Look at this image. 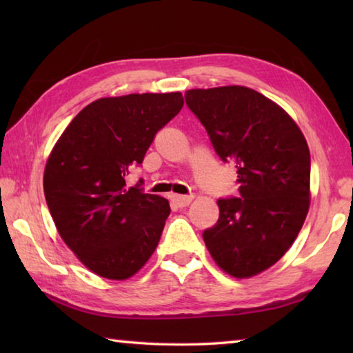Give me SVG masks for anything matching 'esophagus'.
Returning a JSON list of instances; mask_svg holds the SVG:
<instances>
[{
  "mask_svg": "<svg viewBox=\"0 0 353 353\" xmlns=\"http://www.w3.org/2000/svg\"><path fill=\"white\" fill-rule=\"evenodd\" d=\"M193 201V196H181V194H172V202L177 207H187Z\"/></svg>",
  "mask_w": 353,
  "mask_h": 353,
  "instance_id": "1",
  "label": "esophagus"
}]
</instances>
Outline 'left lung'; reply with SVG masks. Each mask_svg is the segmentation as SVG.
<instances>
[{"label": "left lung", "mask_w": 353, "mask_h": 353, "mask_svg": "<svg viewBox=\"0 0 353 353\" xmlns=\"http://www.w3.org/2000/svg\"><path fill=\"white\" fill-rule=\"evenodd\" d=\"M185 103L219 157L235 163L240 183L241 198L218 201V223L202 238L224 272L254 277L282 259L307 218V140L282 107L252 88H193Z\"/></svg>", "instance_id": "left-lung-1"}]
</instances>
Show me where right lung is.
<instances>
[{
	"label": "right lung",
	"mask_w": 353,
	"mask_h": 353,
	"mask_svg": "<svg viewBox=\"0 0 353 353\" xmlns=\"http://www.w3.org/2000/svg\"><path fill=\"white\" fill-rule=\"evenodd\" d=\"M182 105L181 92L97 99L73 118L48 157L43 190L59 235L101 277H132L157 248L168 201L128 187L126 176Z\"/></svg>",
	"instance_id": "add662e5"
}]
</instances>
